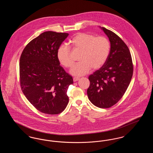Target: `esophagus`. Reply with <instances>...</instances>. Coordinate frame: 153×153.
<instances>
[{
	"mask_svg": "<svg viewBox=\"0 0 153 153\" xmlns=\"http://www.w3.org/2000/svg\"><path fill=\"white\" fill-rule=\"evenodd\" d=\"M79 79H80V78H79V77H73V81H74V82H76V81H78Z\"/></svg>",
	"mask_w": 153,
	"mask_h": 153,
	"instance_id": "34e87169",
	"label": "esophagus"
}]
</instances>
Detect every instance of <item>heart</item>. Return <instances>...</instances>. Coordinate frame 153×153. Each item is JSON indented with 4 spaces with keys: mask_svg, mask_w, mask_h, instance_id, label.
<instances>
[{
    "mask_svg": "<svg viewBox=\"0 0 153 153\" xmlns=\"http://www.w3.org/2000/svg\"><path fill=\"white\" fill-rule=\"evenodd\" d=\"M73 50L81 51L80 62L74 66L71 72L74 76L87 74L92 68H100L107 61L111 51L109 39L104 36H96L85 33H80L70 41ZM57 58L60 64L66 68H71L74 62L71 57V50L69 46L62 45L57 51Z\"/></svg>",
    "mask_w": 153,
    "mask_h": 153,
    "instance_id": "obj_1",
    "label": "heart"
}]
</instances>
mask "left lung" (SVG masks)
I'll return each mask as SVG.
<instances>
[{
  "instance_id": "left-lung-1",
  "label": "left lung",
  "mask_w": 153,
  "mask_h": 153,
  "mask_svg": "<svg viewBox=\"0 0 153 153\" xmlns=\"http://www.w3.org/2000/svg\"><path fill=\"white\" fill-rule=\"evenodd\" d=\"M109 38L111 51L105 63L88 79V97L95 106L111 107L125 94L133 74V64L128 46L115 33L102 27Z\"/></svg>"
}]
</instances>
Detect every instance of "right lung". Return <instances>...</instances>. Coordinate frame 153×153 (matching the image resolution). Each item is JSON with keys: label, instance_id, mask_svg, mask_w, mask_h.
<instances>
[{"label": "right lung", "instance_id": "1", "mask_svg": "<svg viewBox=\"0 0 153 153\" xmlns=\"http://www.w3.org/2000/svg\"><path fill=\"white\" fill-rule=\"evenodd\" d=\"M68 33L45 31L31 40L19 62L20 85L23 94L39 111L57 115L65 109L67 91L73 78L60 66L57 51Z\"/></svg>", "mask_w": 153, "mask_h": 153}]
</instances>
